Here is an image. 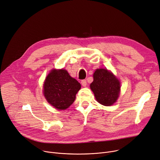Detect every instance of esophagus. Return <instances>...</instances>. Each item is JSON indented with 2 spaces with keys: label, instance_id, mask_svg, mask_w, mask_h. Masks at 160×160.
Here are the masks:
<instances>
[{
  "label": "esophagus",
  "instance_id": "1",
  "mask_svg": "<svg viewBox=\"0 0 160 160\" xmlns=\"http://www.w3.org/2000/svg\"><path fill=\"white\" fill-rule=\"evenodd\" d=\"M81 84H82V86L84 87H86L87 84V80H86V79L82 80V81H81Z\"/></svg>",
  "mask_w": 160,
  "mask_h": 160
}]
</instances>
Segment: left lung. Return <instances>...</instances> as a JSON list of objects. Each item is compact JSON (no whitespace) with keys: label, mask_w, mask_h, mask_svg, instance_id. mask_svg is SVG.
I'll list each match as a JSON object with an SVG mask.
<instances>
[{"label":"left lung","mask_w":160,"mask_h":160,"mask_svg":"<svg viewBox=\"0 0 160 160\" xmlns=\"http://www.w3.org/2000/svg\"><path fill=\"white\" fill-rule=\"evenodd\" d=\"M90 88L96 100L105 106L113 105L119 97L120 82L107 69H97L93 73Z\"/></svg>","instance_id":"obj_1"}]
</instances>
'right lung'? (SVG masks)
Masks as SVG:
<instances>
[{
	"label": "right lung",
	"instance_id": "right-lung-1",
	"mask_svg": "<svg viewBox=\"0 0 160 160\" xmlns=\"http://www.w3.org/2000/svg\"><path fill=\"white\" fill-rule=\"evenodd\" d=\"M81 84L65 70H53L44 83V95L51 105L58 110L68 108L76 99Z\"/></svg>",
	"mask_w": 160,
	"mask_h": 160
}]
</instances>
